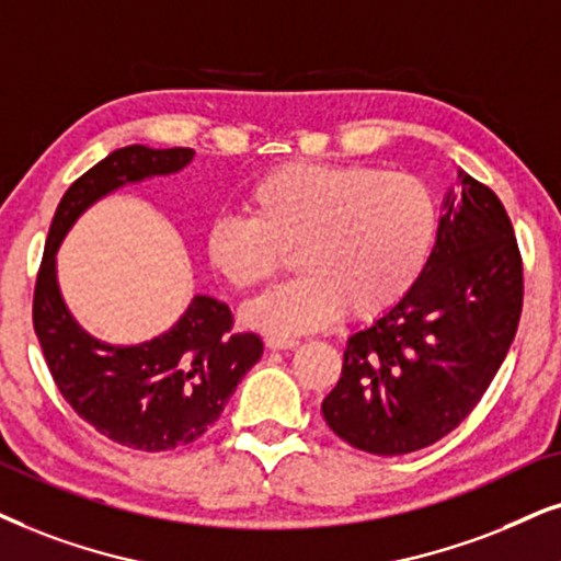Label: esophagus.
Returning a JSON list of instances; mask_svg holds the SVG:
<instances>
[{
	"label": "esophagus",
	"instance_id": "34e87169",
	"mask_svg": "<svg viewBox=\"0 0 561 561\" xmlns=\"http://www.w3.org/2000/svg\"><path fill=\"white\" fill-rule=\"evenodd\" d=\"M297 344H300L297 339H287V336H268L266 339L268 350H295Z\"/></svg>",
	"mask_w": 561,
	"mask_h": 561
}]
</instances>
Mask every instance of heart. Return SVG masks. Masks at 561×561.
Segmentation results:
<instances>
[{"label":"heart","mask_w":561,"mask_h":561,"mask_svg":"<svg viewBox=\"0 0 561 561\" xmlns=\"http://www.w3.org/2000/svg\"><path fill=\"white\" fill-rule=\"evenodd\" d=\"M245 211L217 217L204 248L232 289L266 285L295 248L300 276L243 310L248 325L276 336L323 329L344 310H391L420 282L437 238L427 183L363 162L276 165L248 186Z\"/></svg>","instance_id":"1"}]
</instances>
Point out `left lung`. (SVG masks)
<instances>
[{"mask_svg":"<svg viewBox=\"0 0 561 561\" xmlns=\"http://www.w3.org/2000/svg\"><path fill=\"white\" fill-rule=\"evenodd\" d=\"M430 264L346 342L323 420L352 448L403 456L458 427L494 380L523 310V261L492 188L458 170Z\"/></svg>","mask_w":561,"mask_h":561,"instance_id":"1","label":"left lung"}]
</instances>
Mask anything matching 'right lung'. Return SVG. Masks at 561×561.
<instances>
[{"instance_id": "obj_1", "label": "right lung", "mask_w": 561, "mask_h": 561, "mask_svg": "<svg viewBox=\"0 0 561 561\" xmlns=\"http://www.w3.org/2000/svg\"><path fill=\"white\" fill-rule=\"evenodd\" d=\"M188 147L113 150L80 175L56 207L33 297V325L56 386L84 422L113 443L160 453L194 443L219 420L264 342L232 331V313L209 295H194L168 331L139 344H108L69 313L56 276V253L72 225L113 191L181 173Z\"/></svg>"}]
</instances>
